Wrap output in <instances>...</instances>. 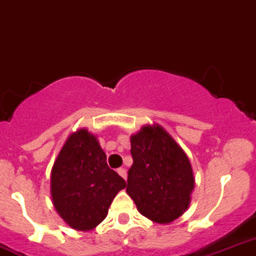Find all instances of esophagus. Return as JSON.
<instances>
[{
	"instance_id": "1",
	"label": "esophagus",
	"mask_w": 256,
	"mask_h": 256,
	"mask_svg": "<svg viewBox=\"0 0 256 256\" xmlns=\"http://www.w3.org/2000/svg\"><path fill=\"white\" fill-rule=\"evenodd\" d=\"M118 174H120V176L122 177L124 180H126V177H128V172H126L125 168H118Z\"/></svg>"
}]
</instances>
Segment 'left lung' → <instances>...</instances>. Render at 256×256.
<instances>
[{"label": "left lung", "mask_w": 256, "mask_h": 256, "mask_svg": "<svg viewBox=\"0 0 256 256\" xmlns=\"http://www.w3.org/2000/svg\"><path fill=\"white\" fill-rule=\"evenodd\" d=\"M131 156L126 192L142 216L156 223H171L187 209L194 187L187 154L154 125L131 136Z\"/></svg>", "instance_id": "8db88e82"}]
</instances>
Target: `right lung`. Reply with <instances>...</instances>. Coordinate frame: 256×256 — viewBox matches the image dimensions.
<instances>
[{
  "instance_id": "obj_1",
  "label": "right lung",
  "mask_w": 256,
  "mask_h": 256,
  "mask_svg": "<svg viewBox=\"0 0 256 256\" xmlns=\"http://www.w3.org/2000/svg\"><path fill=\"white\" fill-rule=\"evenodd\" d=\"M52 200L59 216L76 230H90L106 216L126 182L106 164L96 138L79 130L66 140L53 166Z\"/></svg>"
}]
</instances>
